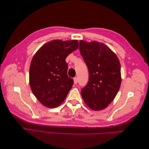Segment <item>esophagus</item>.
Masks as SVG:
<instances>
[{"mask_svg":"<svg viewBox=\"0 0 149 149\" xmlns=\"http://www.w3.org/2000/svg\"><path fill=\"white\" fill-rule=\"evenodd\" d=\"M74 83L76 84H77V83H78V78H76V77H75V78H74Z\"/></svg>","mask_w":149,"mask_h":149,"instance_id":"1","label":"esophagus"}]
</instances>
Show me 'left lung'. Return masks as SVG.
<instances>
[{
    "instance_id": "8db88e82",
    "label": "left lung",
    "mask_w": 149,
    "mask_h": 149,
    "mask_svg": "<svg viewBox=\"0 0 149 149\" xmlns=\"http://www.w3.org/2000/svg\"><path fill=\"white\" fill-rule=\"evenodd\" d=\"M81 55L89 71V81L81 89L83 101L90 109H105L114 100L121 84L118 57L103 43L80 40Z\"/></svg>"
}]
</instances>
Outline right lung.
<instances>
[{"instance_id":"add662e5","label":"right lung","mask_w":149,"mask_h":149,"mask_svg":"<svg viewBox=\"0 0 149 149\" xmlns=\"http://www.w3.org/2000/svg\"><path fill=\"white\" fill-rule=\"evenodd\" d=\"M77 40H53L40 47L31 61L30 86L42 105L55 108L63 102L73 84L65 59L77 49Z\"/></svg>"}]
</instances>
